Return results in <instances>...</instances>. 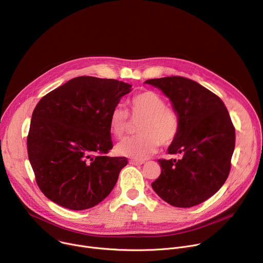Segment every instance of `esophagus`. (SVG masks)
I'll return each instance as SVG.
<instances>
[{
    "mask_svg": "<svg viewBox=\"0 0 263 263\" xmlns=\"http://www.w3.org/2000/svg\"><path fill=\"white\" fill-rule=\"evenodd\" d=\"M129 163H130V164H132V165H142V164L144 163V161H141V160H134V159H131V160L129 161Z\"/></svg>",
    "mask_w": 263,
    "mask_h": 263,
    "instance_id": "esophagus-1",
    "label": "esophagus"
}]
</instances>
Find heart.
<instances>
[{
  "label": "heart",
  "mask_w": 263,
  "mask_h": 263,
  "mask_svg": "<svg viewBox=\"0 0 263 263\" xmlns=\"http://www.w3.org/2000/svg\"><path fill=\"white\" fill-rule=\"evenodd\" d=\"M132 122L138 123V135L126 138L117 145L121 156L135 160H144L157 152L159 146L172 144L181 129L178 112L167 106L165 100L155 91H141L129 101L128 110L122 105L116 106L109 116V130L115 137L122 138L128 132Z\"/></svg>",
  "instance_id": "heart-1"
}]
</instances>
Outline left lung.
Returning a JSON list of instances; mask_svg holds the SVG:
<instances>
[{"label": "left lung", "mask_w": 263, "mask_h": 263, "mask_svg": "<svg viewBox=\"0 0 263 263\" xmlns=\"http://www.w3.org/2000/svg\"><path fill=\"white\" fill-rule=\"evenodd\" d=\"M179 114L181 129L168 154L180 159H159L155 193L175 207L189 208L212 197L226 182L235 147V128L223 102L215 93L180 76L149 79Z\"/></svg>", "instance_id": "8db88e82"}]
</instances>
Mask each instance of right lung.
Here are the masks:
<instances>
[{"label": "right lung", "instance_id": "obj_1", "mask_svg": "<svg viewBox=\"0 0 263 263\" xmlns=\"http://www.w3.org/2000/svg\"><path fill=\"white\" fill-rule=\"evenodd\" d=\"M131 85L115 79L76 77L36 105L27 136L28 157L42 193L71 210L102 202L114 190L126 157L112 148L111 110Z\"/></svg>", "mask_w": 263, "mask_h": 263}]
</instances>
